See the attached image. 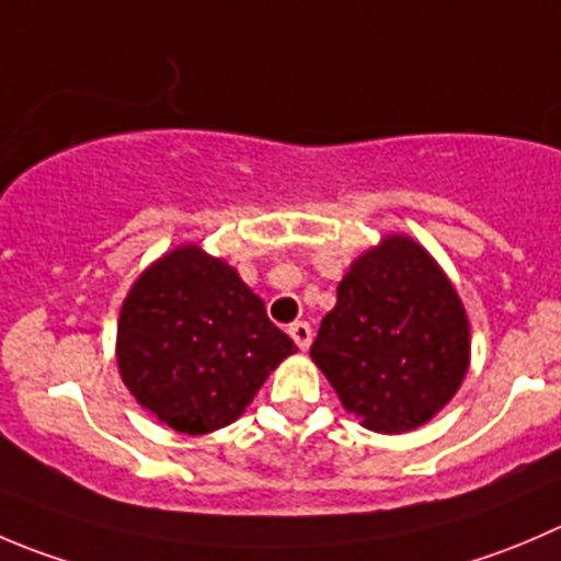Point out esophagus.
Returning a JSON list of instances; mask_svg holds the SVG:
<instances>
[{
	"label": "esophagus",
	"mask_w": 561,
	"mask_h": 561,
	"mask_svg": "<svg viewBox=\"0 0 561 561\" xmlns=\"http://www.w3.org/2000/svg\"><path fill=\"white\" fill-rule=\"evenodd\" d=\"M289 335L295 339V344L300 346V350H308V346H311V339H313V330L308 322H291Z\"/></svg>",
	"instance_id": "1"
}]
</instances>
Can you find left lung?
I'll use <instances>...</instances> for the list:
<instances>
[{
	"label": "left lung",
	"mask_w": 561,
	"mask_h": 561,
	"mask_svg": "<svg viewBox=\"0 0 561 561\" xmlns=\"http://www.w3.org/2000/svg\"><path fill=\"white\" fill-rule=\"evenodd\" d=\"M471 333L449 277L408 237L350 266L311 357L366 430L399 435L430 421L460 388Z\"/></svg>",
	"instance_id": "8db88e82"
}]
</instances>
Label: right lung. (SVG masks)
<instances>
[{"mask_svg": "<svg viewBox=\"0 0 561 561\" xmlns=\"http://www.w3.org/2000/svg\"><path fill=\"white\" fill-rule=\"evenodd\" d=\"M297 352L237 270L195 244L148 266L121 308L117 366L159 421L186 435L231 424Z\"/></svg>", "mask_w": 561, "mask_h": 561, "instance_id": "right-lung-1", "label": "right lung"}]
</instances>
